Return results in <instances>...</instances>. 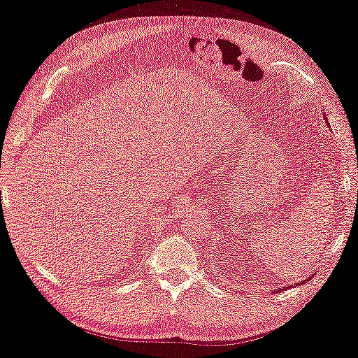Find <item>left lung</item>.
<instances>
[{
  "instance_id": "obj_1",
  "label": "left lung",
  "mask_w": 358,
  "mask_h": 358,
  "mask_svg": "<svg viewBox=\"0 0 358 358\" xmlns=\"http://www.w3.org/2000/svg\"><path fill=\"white\" fill-rule=\"evenodd\" d=\"M280 289H287V287H283V288H278V289H276V292H280Z\"/></svg>"
}]
</instances>
